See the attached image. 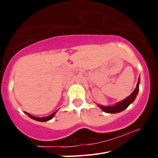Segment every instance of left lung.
Listing matches in <instances>:
<instances>
[{
	"mask_svg": "<svg viewBox=\"0 0 158 158\" xmlns=\"http://www.w3.org/2000/svg\"><path fill=\"white\" fill-rule=\"evenodd\" d=\"M139 79L138 81V83H137V86L135 88V89L133 91V93H131L128 97H127L126 99H124L122 101L118 102L116 104L112 106H102L99 105V107L101 108L104 112L106 113H111V114H113V113H118L120 111H123L131 104L133 103L134 100L136 98L137 95H138V93H139Z\"/></svg>",
	"mask_w": 158,
	"mask_h": 158,
	"instance_id": "left-lung-1",
	"label": "left lung"
}]
</instances>
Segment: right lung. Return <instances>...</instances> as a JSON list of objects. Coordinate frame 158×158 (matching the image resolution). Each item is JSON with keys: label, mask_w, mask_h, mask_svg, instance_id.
I'll return each instance as SVG.
<instances>
[{"label": "right lung", "mask_w": 158, "mask_h": 158, "mask_svg": "<svg viewBox=\"0 0 158 158\" xmlns=\"http://www.w3.org/2000/svg\"><path fill=\"white\" fill-rule=\"evenodd\" d=\"M57 111H58V110H57L56 111H54V112L53 113V114H51V115H49V116H47V117H42V118H40V117H35V116H33V115L28 114V113H27V112H25V113H26V114H27V115H28L31 118H32V119H35V120H36V121H40V122H47V121L50 120V119H51V118L54 116V115L56 114Z\"/></svg>", "instance_id": "add662e5"}]
</instances>
